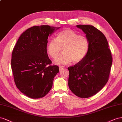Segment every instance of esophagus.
<instances>
[{
  "instance_id": "esophagus-1",
  "label": "esophagus",
  "mask_w": 122,
  "mask_h": 122,
  "mask_svg": "<svg viewBox=\"0 0 122 122\" xmlns=\"http://www.w3.org/2000/svg\"><path fill=\"white\" fill-rule=\"evenodd\" d=\"M65 67V66H59V70H60V71H61L62 70V69H63V68H64Z\"/></svg>"
}]
</instances>
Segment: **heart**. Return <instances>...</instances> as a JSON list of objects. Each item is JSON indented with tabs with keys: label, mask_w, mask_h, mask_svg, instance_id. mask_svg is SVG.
Returning a JSON list of instances; mask_svg holds the SVG:
<instances>
[{
	"label": "heart",
	"mask_w": 122,
	"mask_h": 122,
	"mask_svg": "<svg viewBox=\"0 0 122 122\" xmlns=\"http://www.w3.org/2000/svg\"><path fill=\"white\" fill-rule=\"evenodd\" d=\"M61 54L55 62L57 64H67L73 60L75 63L82 60L89 49V41L85 36L79 35L75 31L66 29L59 32L56 39L48 42L47 51L50 56L56 58L62 50Z\"/></svg>",
	"instance_id": "b5f03b06"
}]
</instances>
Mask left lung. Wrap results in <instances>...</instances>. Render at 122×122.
I'll return each instance as SVG.
<instances>
[{"label":"left lung","mask_w":122,"mask_h":122,"mask_svg":"<svg viewBox=\"0 0 122 122\" xmlns=\"http://www.w3.org/2000/svg\"><path fill=\"white\" fill-rule=\"evenodd\" d=\"M76 26L86 34L89 49L82 60L68 67V86L76 96L87 98L98 93L108 81L112 58L106 38L100 30L92 25Z\"/></svg>","instance_id":"1"}]
</instances>
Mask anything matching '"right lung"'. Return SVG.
Wrapping results in <instances>:
<instances>
[{
	"mask_svg": "<svg viewBox=\"0 0 122 122\" xmlns=\"http://www.w3.org/2000/svg\"><path fill=\"white\" fill-rule=\"evenodd\" d=\"M59 28L31 27L21 35L13 50L11 67L16 86L29 98L46 96L59 72L57 65H51L46 50L48 36Z\"/></svg>",
	"mask_w": 122,
	"mask_h": 122,
	"instance_id": "add662e5",
	"label": "right lung"
}]
</instances>
